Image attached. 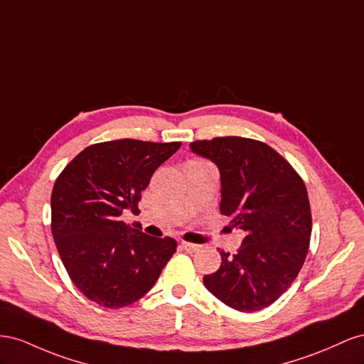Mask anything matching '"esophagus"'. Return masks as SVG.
<instances>
[{
	"label": "esophagus",
	"mask_w": 364,
	"mask_h": 364,
	"mask_svg": "<svg viewBox=\"0 0 364 364\" xmlns=\"http://www.w3.org/2000/svg\"><path fill=\"white\" fill-rule=\"evenodd\" d=\"M180 245H181V248H183L184 252H189V253H192V252H196V250H198V248H200V245H196V244H191V242H184V241H183Z\"/></svg>",
	"instance_id": "34e87169"
}]
</instances>
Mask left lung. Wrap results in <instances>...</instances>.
I'll return each instance as SVG.
<instances>
[{
	"instance_id": "8db88e82",
	"label": "left lung",
	"mask_w": 364,
	"mask_h": 364,
	"mask_svg": "<svg viewBox=\"0 0 364 364\" xmlns=\"http://www.w3.org/2000/svg\"><path fill=\"white\" fill-rule=\"evenodd\" d=\"M191 151L216 164L221 213L245 232L237 253L221 252V267L203 282L233 309H264L287 291L305 262L311 237L305 183L257 140L216 137L191 143Z\"/></svg>"
}]
</instances>
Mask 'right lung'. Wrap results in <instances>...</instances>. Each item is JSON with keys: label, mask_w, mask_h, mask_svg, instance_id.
I'll return each mask as SVG.
<instances>
[{"label": "right lung", "mask_w": 364, "mask_h": 364, "mask_svg": "<svg viewBox=\"0 0 364 364\" xmlns=\"http://www.w3.org/2000/svg\"><path fill=\"white\" fill-rule=\"evenodd\" d=\"M180 141L112 140L91 144L62 171L51 192V233L79 291L105 308L137 302L157 282L176 250L172 237H154L122 221L139 212L152 173Z\"/></svg>", "instance_id": "1"}]
</instances>
